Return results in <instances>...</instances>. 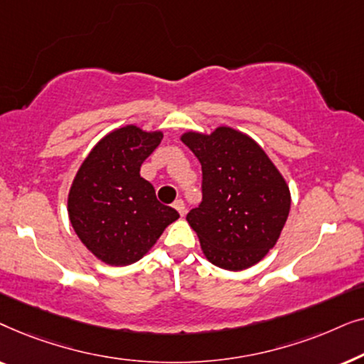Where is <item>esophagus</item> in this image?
Masks as SVG:
<instances>
[{
    "instance_id": "34e87169",
    "label": "esophagus",
    "mask_w": 364,
    "mask_h": 364,
    "mask_svg": "<svg viewBox=\"0 0 364 364\" xmlns=\"http://www.w3.org/2000/svg\"><path fill=\"white\" fill-rule=\"evenodd\" d=\"M173 208H176V210L181 213V215L183 217V213H186V203H183V200H181V198H178V200H176L173 202V205H172Z\"/></svg>"
}]
</instances>
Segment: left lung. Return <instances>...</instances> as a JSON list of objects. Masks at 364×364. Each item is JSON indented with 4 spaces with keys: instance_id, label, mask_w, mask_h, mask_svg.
Instances as JSON below:
<instances>
[{
    "instance_id": "8db88e82",
    "label": "left lung",
    "mask_w": 364,
    "mask_h": 364,
    "mask_svg": "<svg viewBox=\"0 0 364 364\" xmlns=\"http://www.w3.org/2000/svg\"><path fill=\"white\" fill-rule=\"evenodd\" d=\"M181 141L202 166L200 205L187 222L203 255L223 270L257 265L275 247L290 212V187L250 136L228 126L186 131Z\"/></svg>"
}]
</instances>
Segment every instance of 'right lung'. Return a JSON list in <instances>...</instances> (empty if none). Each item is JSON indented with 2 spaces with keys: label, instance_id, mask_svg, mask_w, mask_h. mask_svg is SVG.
I'll return each instance as SVG.
<instances>
[{
  "label": "right lung",
  "instance_id": "right-lung-1",
  "mask_svg": "<svg viewBox=\"0 0 364 364\" xmlns=\"http://www.w3.org/2000/svg\"><path fill=\"white\" fill-rule=\"evenodd\" d=\"M162 131L127 124L106 134L84 159L68 193V215L84 247L97 260L126 267L146 255L178 218L157 200L141 166Z\"/></svg>",
  "mask_w": 364,
  "mask_h": 364
}]
</instances>
